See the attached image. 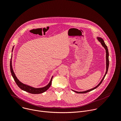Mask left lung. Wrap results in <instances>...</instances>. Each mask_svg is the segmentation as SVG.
<instances>
[{
  "label": "left lung",
  "mask_w": 121,
  "mask_h": 121,
  "mask_svg": "<svg viewBox=\"0 0 121 121\" xmlns=\"http://www.w3.org/2000/svg\"><path fill=\"white\" fill-rule=\"evenodd\" d=\"M97 39L98 40V41L101 43V45H102V46L104 47L106 50V73L104 76V77H103V78H102V80L100 81V82H99V83L97 86H96L95 87L93 88V89H90L89 90H88V91H80V92H78V91H75L74 90H72L73 91H74L75 92H76L77 93H87L89 91H91L95 89H96L97 88H98L99 86L100 85V84L102 83V81L103 80V79H104L106 75L107 74V73L108 72V68H109V52H108V48H107V46H106V45L105 44L104 41L103 40V39L101 38H100V37H97Z\"/></svg>",
  "instance_id": "1"
}]
</instances>
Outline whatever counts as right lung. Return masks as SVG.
Returning <instances> with one entry per match:
<instances>
[{"label":"right lung","mask_w":121,"mask_h":121,"mask_svg":"<svg viewBox=\"0 0 121 121\" xmlns=\"http://www.w3.org/2000/svg\"><path fill=\"white\" fill-rule=\"evenodd\" d=\"M13 48H14V46L13 47L12 52L13 51ZM10 72H11V75L12 76V77L13 78L15 82L17 84V85L18 86V87L21 90H22L24 91H25L26 92H28L29 93H31V94H41V93H42L46 91L50 88V87L51 85L52 81V78H53V77H52L51 79L50 82L49 83V84L47 85H46V86H45V87H43V88H35L30 87V86H29L28 85H27L26 84H24L22 83L16 77V75H15V73L13 71L12 66L11 59L10 60Z\"/></svg>","instance_id":"1"}]
</instances>
